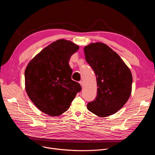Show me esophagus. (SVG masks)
Masks as SVG:
<instances>
[{"label": "esophagus", "mask_w": 155, "mask_h": 155, "mask_svg": "<svg viewBox=\"0 0 155 155\" xmlns=\"http://www.w3.org/2000/svg\"><path fill=\"white\" fill-rule=\"evenodd\" d=\"M79 83L80 84V85L81 86V87H83V81H79Z\"/></svg>", "instance_id": "34e87169"}]
</instances>
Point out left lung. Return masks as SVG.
Returning <instances> with one entry per match:
<instances>
[{
    "mask_svg": "<svg viewBox=\"0 0 155 155\" xmlns=\"http://www.w3.org/2000/svg\"><path fill=\"white\" fill-rule=\"evenodd\" d=\"M84 53L94 71L97 86V97L87 108L99 117L112 115L124 105L131 94V72L120 56L105 43H90L84 47Z\"/></svg>",
    "mask_w": 155,
    "mask_h": 155,
    "instance_id": "obj_1",
    "label": "left lung"
}]
</instances>
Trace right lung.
<instances>
[{"label":"right lung","instance_id":"1","mask_svg":"<svg viewBox=\"0 0 155 155\" xmlns=\"http://www.w3.org/2000/svg\"><path fill=\"white\" fill-rule=\"evenodd\" d=\"M79 46L70 40H58L43 48L30 61L25 70V88L34 104L52 117L69 108L80 84L71 78L69 64Z\"/></svg>","mask_w":155,"mask_h":155}]
</instances>
